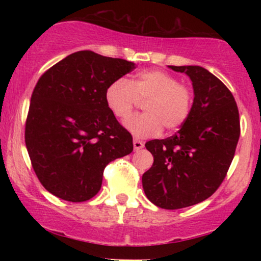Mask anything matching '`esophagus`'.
Segmentation results:
<instances>
[{
  "instance_id": "1",
  "label": "esophagus",
  "mask_w": 261,
  "mask_h": 261,
  "mask_svg": "<svg viewBox=\"0 0 261 261\" xmlns=\"http://www.w3.org/2000/svg\"><path fill=\"white\" fill-rule=\"evenodd\" d=\"M143 142L141 140H137V139H135L134 140V149L135 151H140L141 148H143Z\"/></svg>"
}]
</instances>
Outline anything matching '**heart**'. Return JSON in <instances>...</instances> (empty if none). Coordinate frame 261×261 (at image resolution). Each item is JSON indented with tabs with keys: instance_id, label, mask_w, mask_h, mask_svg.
<instances>
[{
	"instance_id": "1",
	"label": "heart",
	"mask_w": 261,
	"mask_h": 261,
	"mask_svg": "<svg viewBox=\"0 0 261 261\" xmlns=\"http://www.w3.org/2000/svg\"><path fill=\"white\" fill-rule=\"evenodd\" d=\"M145 101V113L135 114L125 126L136 137L157 136L185 124L194 104V92L175 76L162 70H143L134 81L120 77L106 89V104L118 119H126L134 108Z\"/></svg>"
}]
</instances>
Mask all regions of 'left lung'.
<instances>
[{
	"label": "left lung",
	"instance_id": "1",
	"mask_svg": "<svg viewBox=\"0 0 261 261\" xmlns=\"http://www.w3.org/2000/svg\"><path fill=\"white\" fill-rule=\"evenodd\" d=\"M193 81L190 116L173 136L146 142L153 164L142 175L146 196L155 206L176 210L208 199L222 184L239 135V112L222 81L200 66H169Z\"/></svg>",
	"mask_w": 261,
	"mask_h": 261
}]
</instances>
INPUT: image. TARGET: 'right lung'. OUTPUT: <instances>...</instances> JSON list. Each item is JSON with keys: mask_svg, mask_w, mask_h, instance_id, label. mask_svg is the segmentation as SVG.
Listing matches in <instances>:
<instances>
[{"mask_svg": "<svg viewBox=\"0 0 261 261\" xmlns=\"http://www.w3.org/2000/svg\"><path fill=\"white\" fill-rule=\"evenodd\" d=\"M135 64L77 51L46 70L32 93L25 146L39 181L71 202L100 190L104 168L131 153L133 136L106 104V89Z\"/></svg>", "mask_w": 261, "mask_h": 261, "instance_id": "obj_1", "label": "right lung"}]
</instances>
